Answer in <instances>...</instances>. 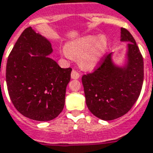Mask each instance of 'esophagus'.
<instances>
[{
	"label": "esophagus",
	"mask_w": 153,
	"mask_h": 153,
	"mask_svg": "<svg viewBox=\"0 0 153 153\" xmlns=\"http://www.w3.org/2000/svg\"><path fill=\"white\" fill-rule=\"evenodd\" d=\"M79 73L76 71L75 70H73L72 72H71V78L73 79H78L79 78Z\"/></svg>",
	"instance_id": "esophagus-1"
}]
</instances>
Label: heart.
<instances>
[{"label":"heart","mask_w":153,"mask_h":153,"mask_svg":"<svg viewBox=\"0 0 153 153\" xmlns=\"http://www.w3.org/2000/svg\"><path fill=\"white\" fill-rule=\"evenodd\" d=\"M108 39L105 36H86L69 42L62 54L66 57L79 58L80 67L92 70L99 64L108 49Z\"/></svg>","instance_id":"b5f03b06"}]
</instances>
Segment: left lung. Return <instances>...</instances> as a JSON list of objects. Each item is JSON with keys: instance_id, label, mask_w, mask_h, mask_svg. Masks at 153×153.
I'll use <instances>...</instances> for the list:
<instances>
[{"instance_id": "left-lung-1", "label": "left lung", "mask_w": 153, "mask_h": 153, "mask_svg": "<svg viewBox=\"0 0 153 153\" xmlns=\"http://www.w3.org/2000/svg\"><path fill=\"white\" fill-rule=\"evenodd\" d=\"M121 41L129 42L125 65H115L109 53L96 71L82 77L88 109L105 121L125 115L136 102L143 86V56L133 36L123 27Z\"/></svg>"}]
</instances>
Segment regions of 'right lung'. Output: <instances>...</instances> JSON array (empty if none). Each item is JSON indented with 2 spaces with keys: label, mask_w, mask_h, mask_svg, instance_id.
I'll return each instance as SVG.
<instances>
[{
  "label": "right lung",
  "mask_w": 153,
  "mask_h": 153,
  "mask_svg": "<svg viewBox=\"0 0 153 153\" xmlns=\"http://www.w3.org/2000/svg\"><path fill=\"white\" fill-rule=\"evenodd\" d=\"M51 43L32 28H26L10 52L6 83L10 100L25 117L36 121L56 117L65 105L71 68H61L49 57Z\"/></svg>",
  "instance_id": "add662e5"
}]
</instances>
